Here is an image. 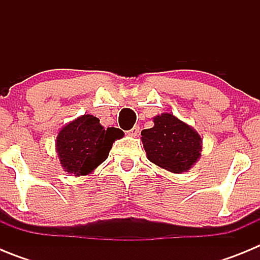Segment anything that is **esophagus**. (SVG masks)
Masks as SVG:
<instances>
[{
    "label": "esophagus",
    "mask_w": 260,
    "mask_h": 260,
    "mask_svg": "<svg viewBox=\"0 0 260 260\" xmlns=\"http://www.w3.org/2000/svg\"><path fill=\"white\" fill-rule=\"evenodd\" d=\"M139 133H141V127H139V126H138V125H135L134 127L128 130L127 134L132 135V137H137V135H139Z\"/></svg>",
    "instance_id": "obj_1"
}]
</instances>
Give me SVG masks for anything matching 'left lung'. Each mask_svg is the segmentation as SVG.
Wrapping results in <instances>:
<instances>
[{
  "mask_svg": "<svg viewBox=\"0 0 260 260\" xmlns=\"http://www.w3.org/2000/svg\"><path fill=\"white\" fill-rule=\"evenodd\" d=\"M155 126L142 132L148 160L173 173L189 171L201 157V137L171 113L153 118Z\"/></svg>",
  "mask_w": 260,
  "mask_h": 260,
  "instance_id": "8db88e82",
  "label": "left lung"
}]
</instances>
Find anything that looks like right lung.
<instances>
[{"label":"right lung","mask_w":260,"mask_h":260,"mask_svg":"<svg viewBox=\"0 0 260 260\" xmlns=\"http://www.w3.org/2000/svg\"><path fill=\"white\" fill-rule=\"evenodd\" d=\"M122 135L119 128H104L100 119L84 114L59 132L56 143L59 161L69 173H89L107 160L113 142Z\"/></svg>","instance_id":"1"}]
</instances>
